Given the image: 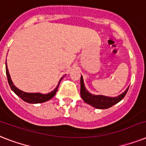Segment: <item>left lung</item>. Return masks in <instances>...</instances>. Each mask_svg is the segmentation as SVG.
<instances>
[{
	"label": "left lung",
	"instance_id": "1",
	"mask_svg": "<svg viewBox=\"0 0 146 146\" xmlns=\"http://www.w3.org/2000/svg\"><path fill=\"white\" fill-rule=\"evenodd\" d=\"M80 84H81V89H80V94H81L82 98L83 99L84 101L87 104L92 105L94 107L97 109H108L111 107L113 105L116 104L118 102H120L126 95L127 92L128 91L129 87L127 88L124 92L121 94L120 95L115 98H111V97H106L104 95H94L90 94L85 89V85H84L83 78L81 76L80 79Z\"/></svg>",
	"mask_w": 146,
	"mask_h": 146
}]
</instances>
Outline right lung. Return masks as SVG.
I'll use <instances>...</instances> for the list:
<instances>
[{
	"instance_id": "right-lung-1",
	"label": "right lung",
	"mask_w": 146,
	"mask_h": 146,
	"mask_svg": "<svg viewBox=\"0 0 146 146\" xmlns=\"http://www.w3.org/2000/svg\"><path fill=\"white\" fill-rule=\"evenodd\" d=\"M6 73H7V76L8 83H9V86L11 88V89L13 90V92L16 95L19 96L21 99H22L24 101L29 103V104H40V103H43V102H46L47 100H50L51 98H52L55 95V94H56L57 91H58V88L59 87L60 82L63 79L62 77L60 79V81H59L58 85H57V87L54 88V90H53L52 92H51L50 93L46 94H42L40 93H26V92H24L22 91H21V90L18 89L17 88L13 85V82L11 80V78H10V76H9V71H8L7 62H6Z\"/></svg>"
}]
</instances>
